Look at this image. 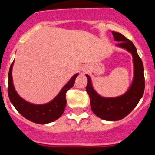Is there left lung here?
I'll list each match as a JSON object with an SVG mask.
<instances>
[{"instance_id":"obj_1","label":"left lung","mask_w":155,"mask_h":155,"mask_svg":"<svg viewBox=\"0 0 155 155\" xmlns=\"http://www.w3.org/2000/svg\"><path fill=\"white\" fill-rule=\"evenodd\" d=\"M114 38L119 43L117 47L126 49L133 56V79L127 91L115 97H105L99 95L92 87L90 76L86 74L88 82L86 87L90 99L92 111L99 118L106 121L123 119L134 109L143 95L145 87L143 65L136 48L131 41L120 33L112 31Z\"/></svg>"}]
</instances>
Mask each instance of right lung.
Masks as SVG:
<instances>
[{"label": "right lung", "instance_id": "obj_1", "mask_svg": "<svg viewBox=\"0 0 155 155\" xmlns=\"http://www.w3.org/2000/svg\"><path fill=\"white\" fill-rule=\"evenodd\" d=\"M11 65L8 72V95L11 101L17 111L27 120L37 124H48L58 120L62 116L66 106L65 94L74 86L76 78L79 74H76L62 88L58 95L49 103L44 104H34L22 98L15 90L12 79V67Z\"/></svg>", "mask_w": 155, "mask_h": 155}]
</instances>
